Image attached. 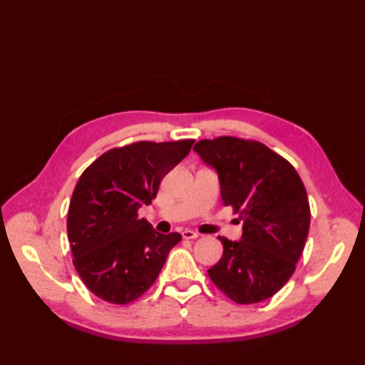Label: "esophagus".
Segmentation results:
<instances>
[{"mask_svg": "<svg viewBox=\"0 0 365 365\" xmlns=\"http://www.w3.org/2000/svg\"><path fill=\"white\" fill-rule=\"evenodd\" d=\"M182 237H183L185 240H195V238L199 237V234H197V232H195V230L185 229V230H182Z\"/></svg>", "mask_w": 365, "mask_h": 365, "instance_id": "esophagus-1", "label": "esophagus"}]
</instances>
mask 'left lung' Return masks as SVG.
Returning <instances> with one entry per match:
<instances>
[{"mask_svg": "<svg viewBox=\"0 0 365 365\" xmlns=\"http://www.w3.org/2000/svg\"><path fill=\"white\" fill-rule=\"evenodd\" d=\"M192 150L216 170L222 204L243 222L238 242L218 237L222 257L208 276L238 304L271 298L292 277L309 234L311 208L298 173L257 141L221 136Z\"/></svg>", "mask_w": 365, "mask_h": 365, "instance_id": "left-lung-1", "label": "left lung"}]
</instances>
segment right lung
<instances>
[{
	"label": "right lung",
	"mask_w": 365,
	"mask_h": 365,
	"mask_svg": "<svg viewBox=\"0 0 365 365\" xmlns=\"http://www.w3.org/2000/svg\"><path fill=\"white\" fill-rule=\"evenodd\" d=\"M192 139L141 141L111 149L81 174L68 205L67 235L73 265L100 299L128 304L158 277L182 235L158 234L138 218L160 182L191 150Z\"/></svg>",
	"instance_id": "add662e5"
}]
</instances>
